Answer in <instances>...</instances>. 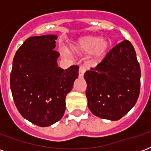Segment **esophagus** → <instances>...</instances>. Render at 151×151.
Returning <instances> with one entry per match:
<instances>
[{
  "instance_id": "1",
  "label": "esophagus",
  "mask_w": 151,
  "mask_h": 151,
  "mask_svg": "<svg viewBox=\"0 0 151 151\" xmlns=\"http://www.w3.org/2000/svg\"><path fill=\"white\" fill-rule=\"evenodd\" d=\"M85 71H86V67L84 66H81L80 68H79V77L82 78L84 76V73H85Z\"/></svg>"
}]
</instances>
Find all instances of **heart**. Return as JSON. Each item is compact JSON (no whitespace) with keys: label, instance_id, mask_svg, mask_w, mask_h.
I'll use <instances>...</instances> for the list:
<instances>
[{"label":"heart","instance_id":"obj_1","mask_svg":"<svg viewBox=\"0 0 151 151\" xmlns=\"http://www.w3.org/2000/svg\"><path fill=\"white\" fill-rule=\"evenodd\" d=\"M109 44L106 40H102L101 37L95 36H88L81 37L73 42L71 45L73 51L78 53L91 52L93 56L99 57L107 49ZM62 53L65 55H69V51L66 48H62Z\"/></svg>","mask_w":151,"mask_h":151}]
</instances>
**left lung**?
Wrapping results in <instances>:
<instances>
[{
	"label": "left lung",
	"mask_w": 151,
	"mask_h": 151,
	"mask_svg": "<svg viewBox=\"0 0 151 151\" xmlns=\"http://www.w3.org/2000/svg\"><path fill=\"white\" fill-rule=\"evenodd\" d=\"M140 77V66L131 42L124 40L117 44L84 75L91 112L103 119H121L138 99Z\"/></svg>",
	"instance_id": "obj_1"
}]
</instances>
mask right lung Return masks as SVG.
I'll return each instance as SVG.
<instances>
[{"mask_svg": "<svg viewBox=\"0 0 151 151\" xmlns=\"http://www.w3.org/2000/svg\"><path fill=\"white\" fill-rule=\"evenodd\" d=\"M56 39L52 34L29 37L13 59L10 87L15 104L22 117L40 127L63 117L66 95L78 77V65L66 70L57 66Z\"/></svg>", "mask_w": 151, "mask_h": 151, "instance_id": "1", "label": "right lung"}]
</instances>
